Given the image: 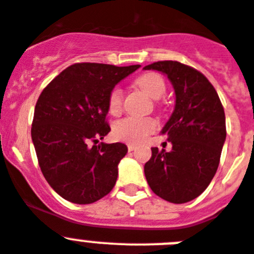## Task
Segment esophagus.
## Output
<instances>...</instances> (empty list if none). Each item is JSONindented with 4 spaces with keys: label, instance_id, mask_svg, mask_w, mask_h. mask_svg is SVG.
<instances>
[{
    "label": "esophagus",
    "instance_id": "esophagus-1",
    "mask_svg": "<svg viewBox=\"0 0 254 254\" xmlns=\"http://www.w3.org/2000/svg\"><path fill=\"white\" fill-rule=\"evenodd\" d=\"M135 148H136V146H135L134 144H127V150H129V151L135 150Z\"/></svg>",
    "mask_w": 254,
    "mask_h": 254
}]
</instances>
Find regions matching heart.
Wrapping results in <instances>:
<instances>
[{
    "mask_svg": "<svg viewBox=\"0 0 254 254\" xmlns=\"http://www.w3.org/2000/svg\"><path fill=\"white\" fill-rule=\"evenodd\" d=\"M139 89L149 98L159 100L165 95L167 84L164 77L158 72H146L135 80ZM123 90L114 86L108 95V109L111 115H118L123 108ZM158 129V123L153 118H124L114 125L113 134L118 140L130 144H140Z\"/></svg>",
    "mask_w": 254,
    "mask_h": 254,
    "instance_id": "b5f03b06",
    "label": "heart"
}]
</instances>
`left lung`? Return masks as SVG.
<instances>
[{"label":"left lung","instance_id":"left-lung-1","mask_svg":"<svg viewBox=\"0 0 254 254\" xmlns=\"http://www.w3.org/2000/svg\"><path fill=\"white\" fill-rule=\"evenodd\" d=\"M144 68L164 72L175 90L174 111L162 130L173 148H151L146 182L167 202H190L207 189L219 165L227 135L223 105L209 80L191 66L158 61Z\"/></svg>","mask_w":254,"mask_h":254}]
</instances>
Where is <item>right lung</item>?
<instances>
[{"instance_id":"obj_1","label":"right lung","mask_w":254,"mask_h":254,"mask_svg":"<svg viewBox=\"0 0 254 254\" xmlns=\"http://www.w3.org/2000/svg\"><path fill=\"white\" fill-rule=\"evenodd\" d=\"M139 65L80 63L66 67L39 96L31 136L47 183L60 196L90 204L111 191L125 144H98L110 131L108 95ZM90 142H94L92 146Z\"/></svg>"}]
</instances>
